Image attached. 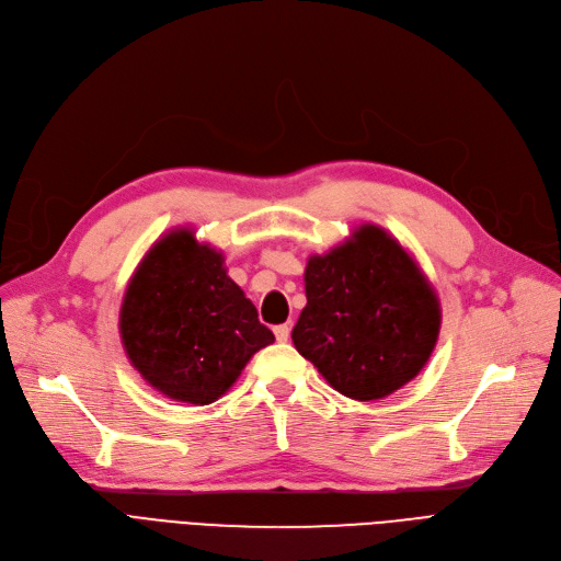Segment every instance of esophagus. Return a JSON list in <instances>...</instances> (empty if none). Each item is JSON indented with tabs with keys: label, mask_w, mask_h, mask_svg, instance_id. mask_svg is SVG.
Segmentation results:
<instances>
[{
	"label": "esophagus",
	"mask_w": 561,
	"mask_h": 561,
	"mask_svg": "<svg viewBox=\"0 0 561 561\" xmlns=\"http://www.w3.org/2000/svg\"><path fill=\"white\" fill-rule=\"evenodd\" d=\"M274 335H276L278 342H287V337H289V327H287V324L276 327V329H274Z\"/></svg>",
	"instance_id": "obj_1"
}]
</instances>
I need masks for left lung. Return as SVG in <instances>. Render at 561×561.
<instances>
[{"label":"left lung","mask_w":561,"mask_h":561,"mask_svg":"<svg viewBox=\"0 0 561 561\" xmlns=\"http://www.w3.org/2000/svg\"><path fill=\"white\" fill-rule=\"evenodd\" d=\"M306 308L291 331L297 352L337 392L375 402L407 386L430 360L440 304L411 253L375 224L306 264Z\"/></svg>","instance_id":"left-lung-1"}]
</instances>
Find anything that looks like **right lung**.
Listing matches in <instances>:
<instances>
[{"label": "right lung", "instance_id": "add662e5", "mask_svg": "<svg viewBox=\"0 0 561 561\" xmlns=\"http://www.w3.org/2000/svg\"><path fill=\"white\" fill-rule=\"evenodd\" d=\"M129 363L175 402L205 407L242 375L274 333L224 266L190 228L171 230L139 262L121 306Z\"/></svg>", "mask_w": 561, "mask_h": 561}]
</instances>
